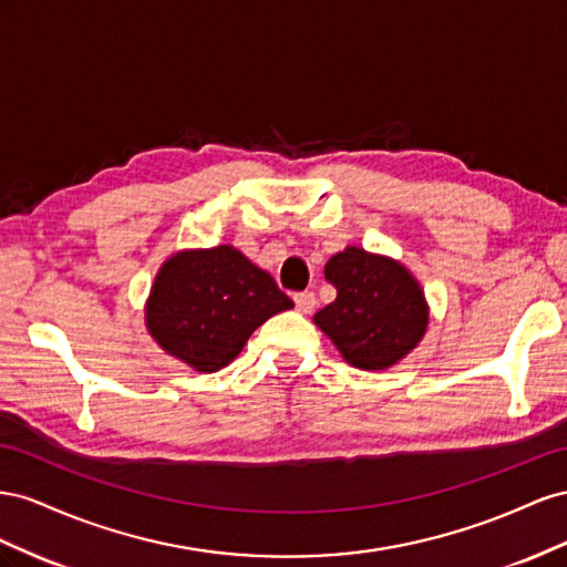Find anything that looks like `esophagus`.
<instances>
[{
  "label": "esophagus",
  "mask_w": 567,
  "mask_h": 567,
  "mask_svg": "<svg viewBox=\"0 0 567 567\" xmlns=\"http://www.w3.org/2000/svg\"><path fill=\"white\" fill-rule=\"evenodd\" d=\"M316 303H318V299L313 292H297L295 295V306L299 313H311L316 309Z\"/></svg>",
  "instance_id": "obj_1"
}]
</instances>
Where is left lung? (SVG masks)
Wrapping results in <instances>:
<instances>
[{
  "label": "left lung",
  "mask_w": 567,
  "mask_h": 567,
  "mask_svg": "<svg viewBox=\"0 0 567 567\" xmlns=\"http://www.w3.org/2000/svg\"><path fill=\"white\" fill-rule=\"evenodd\" d=\"M326 278L337 299L313 320L351 365L390 368L425 334V297L411 272L392 258L347 247L330 258Z\"/></svg>",
  "instance_id": "1"
}]
</instances>
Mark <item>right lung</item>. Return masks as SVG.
<instances>
[{"mask_svg":"<svg viewBox=\"0 0 567 567\" xmlns=\"http://www.w3.org/2000/svg\"><path fill=\"white\" fill-rule=\"evenodd\" d=\"M295 301L233 247L185 251L156 275L147 306L152 337L199 373L228 365L249 334Z\"/></svg>","mask_w":567,"mask_h":567,"instance_id":"obj_1","label":"right lung"}]
</instances>
